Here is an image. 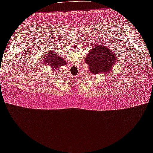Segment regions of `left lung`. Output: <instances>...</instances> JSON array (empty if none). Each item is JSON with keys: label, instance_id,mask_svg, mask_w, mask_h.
<instances>
[{"label": "left lung", "instance_id": "obj_1", "mask_svg": "<svg viewBox=\"0 0 153 153\" xmlns=\"http://www.w3.org/2000/svg\"><path fill=\"white\" fill-rule=\"evenodd\" d=\"M85 62L91 74H109L116 63V56L107 45L96 46L88 53Z\"/></svg>", "mask_w": 153, "mask_h": 153}]
</instances>
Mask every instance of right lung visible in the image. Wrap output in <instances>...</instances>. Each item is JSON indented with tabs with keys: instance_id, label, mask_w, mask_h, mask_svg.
Masks as SVG:
<instances>
[{
	"instance_id": "obj_1",
	"label": "right lung",
	"mask_w": 153,
	"mask_h": 153,
	"mask_svg": "<svg viewBox=\"0 0 153 153\" xmlns=\"http://www.w3.org/2000/svg\"><path fill=\"white\" fill-rule=\"evenodd\" d=\"M42 62L47 66H50L53 71L58 70L62 65H66V62L55 52L47 54Z\"/></svg>"
}]
</instances>
